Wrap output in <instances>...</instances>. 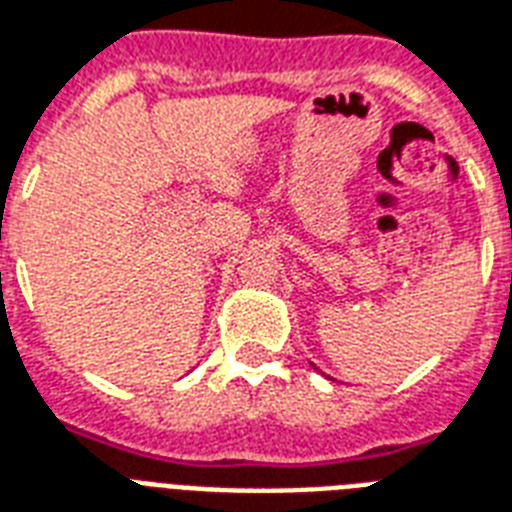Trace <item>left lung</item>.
<instances>
[{
	"label": "left lung",
	"instance_id": "8db88e82",
	"mask_svg": "<svg viewBox=\"0 0 512 512\" xmlns=\"http://www.w3.org/2000/svg\"><path fill=\"white\" fill-rule=\"evenodd\" d=\"M312 368H318V366H315V363H312Z\"/></svg>",
	"mask_w": 512,
	"mask_h": 512
}]
</instances>
